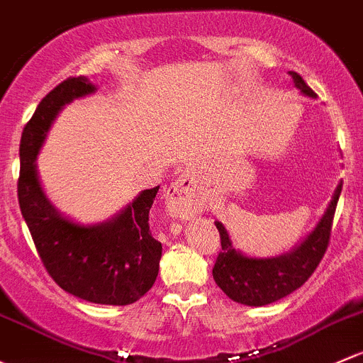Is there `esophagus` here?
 Instances as JSON below:
<instances>
[{
	"mask_svg": "<svg viewBox=\"0 0 363 363\" xmlns=\"http://www.w3.org/2000/svg\"><path fill=\"white\" fill-rule=\"evenodd\" d=\"M200 208L201 198L196 188V181L189 172H184L167 191V211L172 217L186 219L200 212Z\"/></svg>",
	"mask_w": 363,
	"mask_h": 363,
	"instance_id": "34e87169",
	"label": "esophagus"
}]
</instances>
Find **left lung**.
<instances>
[{
  "instance_id": "8db88e82",
  "label": "left lung",
  "mask_w": 363,
  "mask_h": 363,
  "mask_svg": "<svg viewBox=\"0 0 363 363\" xmlns=\"http://www.w3.org/2000/svg\"><path fill=\"white\" fill-rule=\"evenodd\" d=\"M291 76L301 94L316 99L315 91L297 72L291 71ZM341 189L342 182H339L315 230L299 245L277 257H250L242 254L233 247L224 224L216 220L223 247L212 269L216 284L230 299L245 306H266L297 291L311 277L325 254Z\"/></svg>"
}]
</instances>
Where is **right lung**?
<instances>
[{
    "mask_svg": "<svg viewBox=\"0 0 363 363\" xmlns=\"http://www.w3.org/2000/svg\"><path fill=\"white\" fill-rule=\"evenodd\" d=\"M95 90L85 76L67 78L38 104L21 139L18 205L41 262L60 289L89 303L127 306L158 277L162 243L150 231V208L160 186L140 191L109 220L82 224L53 207L38 177V152L57 114Z\"/></svg>",
    "mask_w": 363,
    "mask_h": 363,
    "instance_id": "right-lung-1",
    "label": "right lung"
}]
</instances>
